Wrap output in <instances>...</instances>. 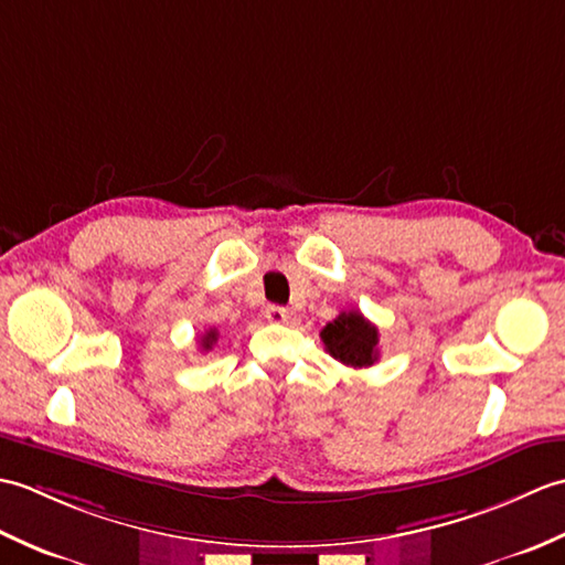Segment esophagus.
<instances>
[{
  "label": "esophagus",
  "instance_id": "1",
  "mask_svg": "<svg viewBox=\"0 0 565 565\" xmlns=\"http://www.w3.org/2000/svg\"><path fill=\"white\" fill-rule=\"evenodd\" d=\"M264 318H267L269 322H286L289 320V310H286L284 306H267L264 308Z\"/></svg>",
  "mask_w": 565,
  "mask_h": 565
}]
</instances>
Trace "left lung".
Here are the masks:
<instances>
[{
	"label": "left lung",
	"instance_id": "obj_1",
	"mask_svg": "<svg viewBox=\"0 0 565 565\" xmlns=\"http://www.w3.org/2000/svg\"><path fill=\"white\" fill-rule=\"evenodd\" d=\"M320 340L326 350L347 366L364 369L379 359V330L356 310L340 313L328 322L320 332Z\"/></svg>",
	"mask_w": 565,
	"mask_h": 565
}]
</instances>
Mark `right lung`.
I'll list each match as a JSON object with an SVG mask.
<instances>
[{
	"mask_svg": "<svg viewBox=\"0 0 565 565\" xmlns=\"http://www.w3.org/2000/svg\"><path fill=\"white\" fill-rule=\"evenodd\" d=\"M215 340H218V332H215V330H209L206 334H203L201 347H203V350H211V347L215 344Z\"/></svg>",
	"mask_w": 565,
	"mask_h": 565,
	"instance_id": "right-lung-1",
	"label": "right lung"
}]
</instances>
